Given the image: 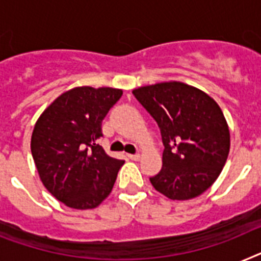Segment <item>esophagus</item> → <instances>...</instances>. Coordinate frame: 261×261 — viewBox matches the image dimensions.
Instances as JSON below:
<instances>
[{
  "label": "esophagus",
  "instance_id": "1",
  "mask_svg": "<svg viewBox=\"0 0 261 261\" xmlns=\"http://www.w3.org/2000/svg\"><path fill=\"white\" fill-rule=\"evenodd\" d=\"M128 157L130 159V160L133 161H139L140 159H141V156H140L139 153H136V154H128Z\"/></svg>",
  "mask_w": 261,
  "mask_h": 261
}]
</instances>
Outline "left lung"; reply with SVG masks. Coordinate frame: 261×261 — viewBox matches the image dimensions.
<instances>
[{"mask_svg":"<svg viewBox=\"0 0 261 261\" xmlns=\"http://www.w3.org/2000/svg\"><path fill=\"white\" fill-rule=\"evenodd\" d=\"M160 128L163 168L150 177L157 192L171 200L197 197L216 181L231 146L227 120L205 92L180 81L133 89Z\"/></svg>","mask_w":261,"mask_h":261,"instance_id":"obj_1","label":"left lung"}]
</instances>
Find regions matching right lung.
I'll return each instance as SVG.
<instances>
[{
  "label": "right lung",
  "instance_id": "right-lung-1",
  "mask_svg": "<svg viewBox=\"0 0 261 261\" xmlns=\"http://www.w3.org/2000/svg\"><path fill=\"white\" fill-rule=\"evenodd\" d=\"M122 96L116 88L77 87L58 96L38 117L30 149L44 187L73 210L100 205L124 161L97 144L101 122Z\"/></svg>",
  "mask_w": 261,
  "mask_h": 261
}]
</instances>
